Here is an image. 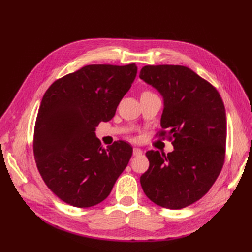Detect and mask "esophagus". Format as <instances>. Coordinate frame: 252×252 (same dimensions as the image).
<instances>
[{
    "mask_svg": "<svg viewBox=\"0 0 252 252\" xmlns=\"http://www.w3.org/2000/svg\"><path fill=\"white\" fill-rule=\"evenodd\" d=\"M132 154H133V156H140V155H142V150H141L140 148L134 147V148H133V151H132Z\"/></svg>",
    "mask_w": 252,
    "mask_h": 252,
    "instance_id": "esophagus-1",
    "label": "esophagus"
}]
</instances>
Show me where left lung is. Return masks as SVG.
<instances>
[{
    "instance_id": "1",
    "label": "left lung",
    "mask_w": 252,
    "mask_h": 252,
    "mask_svg": "<svg viewBox=\"0 0 252 252\" xmlns=\"http://www.w3.org/2000/svg\"><path fill=\"white\" fill-rule=\"evenodd\" d=\"M140 79L163 97L161 127L173 136V151L149 150V168L141 175L145 194L155 204L181 209L200 200L222 170L226 111L218 90L190 68L144 66Z\"/></svg>"
}]
</instances>
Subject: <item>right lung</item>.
Instances as JSON below:
<instances>
[{
    "mask_svg": "<svg viewBox=\"0 0 252 252\" xmlns=\"http://www.w3.org/2000/svg\"><path fill=\"white\" fill-rule=\"evenodd\" d=\"M138 67L87 65L45 93L34 127L33 154L45 184L61 200L86 208L104 201L132 156L124 141L104 148L95 136L130 89Z\"/></svg>",
    "mask_w": 252,
    "mask_h": 252,
    "instance_id": "right-lung-1",
    "label": "right lung"
}]
</instances>
